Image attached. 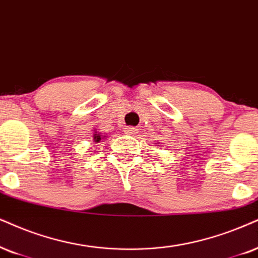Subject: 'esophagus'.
<instances>
[{"label": "esophagus", "mask_w": 258, "mask_h": 258, "mask_svg": "<svg viewBox=\"0 0 258 258\" xmlns=\"http://www.w3.org/2000/svg\"><path fill=\"white\" fill-rule=\"evenodd\" d=\"M123 132L127 133V135H132V133L136 132V128L135 127H125V128H123Z\"/></svg>", "instance_id": "34e87169"}]
</instances>
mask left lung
Masks as SVG:
<instances>
[{"label": "left lung", "instance_id": "1", "mask_svg": "<svg viewBox=\"0 0 258 258\" xmlns=\"http://www.w3.org/2000/svg\"><path fill=\"white\" fill-rule=\"evenodd\" d=\"M158 144H159V143H158Z\"/></svg>", "mask_w": 258, "mask_h": 258}]
</instances>
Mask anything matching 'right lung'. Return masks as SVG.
Returning <instances> with one entry per match:
<instances>
[{
	"instance_id": "obj_1",
	"label": "right lung",
	"mask_w": 258,
	"mask_h": 258,
	"mask_svg": "<svg viewBox=\"0 0 258 258\" xmlns=\"http://www.w3.org/2000/svg\"><path fill=\"white\" fill-rule=\"evenodd\" d=\"M106 137H107V136H102V133L97 132L96 130H95V131H94V133H93V142L96 144V143H100L101 140L105 139Z\"/></svg>"
}]
</instances>
